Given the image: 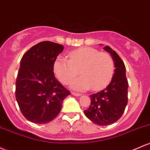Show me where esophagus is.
<instances>
[{
  "mask_svg": "<svg viewBox=\"0 0 150 150\" xmlns=\"http://www.w3.org/2000/svg\"><path fill=\"white\" fill-rule=\"evenodd\" d=\"M72 94L73 96H81V94H80V93H75V92H72Z\"/></svg>",
  "mask_w": 150,
  "mask_h": 150,
  "instance_id": "obj_1",
  "label": "esophagus"
}]
</instances>
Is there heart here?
Listing matches in <instances>:
<instances>
[{
  "instance_id": "obj_1",
  "label": "heart",
  "mask_w": 150,
  "mask_h": 150,
  "mask_svg": "<svg viewBox=\"0 0 150 150\" xmlns=\"http://www.w3.org/2000/svg\"><path fill=\"white\" fill-rule=\"evenodd\" d=\"M68 59L58 57L54 62V72L57 78L64 85L70 83L78 75L82 76L71 83V88L75 91H85L92 88L99 91L111 81L114 72V63L111 56L100 52L91 47H81L71 52Z\"/></svg>"
}]
</instances>
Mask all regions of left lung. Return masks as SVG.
Returning <instances> with one entry per match:
<instances>
[{
	"label": "left lung",
	"mask_w": 150,
	"mask_h": 150,
	"mask_svg": "<svg viewBox=\"0 0 150 150\" xmlns=\"http://www.w3.org/2000/svg\"><path fill=\"white\" fill-rule=\"evenodd\" d=\"M104 50L111 54L114 62V74L111 83L97 93L91 95V105L85 114L99 126L113 124L121 117L128 102V80L126 67L119 54L108 46Z\"/></svg>",
	"instance_id": "obj_1"
}]
</instances>
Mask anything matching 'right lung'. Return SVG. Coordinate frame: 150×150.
I'll list each match as a JSON object with an SVG mask.
<instances>
[{
  "label": "right lung",
  "mask_w": 150,
  "mask_h": 150,
  "mask_svg": "<svg viewBox=\"0 0 150 150\" xmlns=\"http://www.w3.org/2000/svg\"><path fill=\"white\" fill-rule=\"evenodd\" d=\"M64 47L45 41L22 57L16 81V98L22 114L35 124H46L60 112L70 92L54 75V62Z\"/></svg>",
  "instance_id": "obj_1"
}]
</instances>
